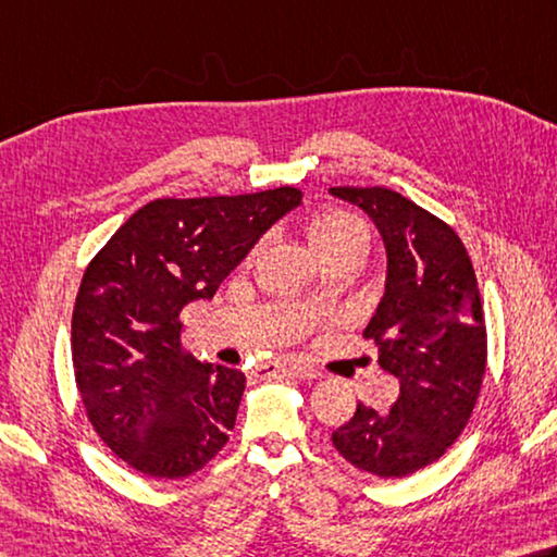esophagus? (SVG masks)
Instances as JSON below:
<instances>
[{
	"label": "esophagus",
	"mask_w": 557,
	"mask_h": 557,
	"mask_svg": "<svg viewBox=\"0 0 557 557\" xmlns=\"http://www.w3.org/2000/svg\"><path fill=\"white\" fill-rule=\"evenodd\" d=\"M295 375V377H299V380H313V377H319V372L313 370V368H309V366H301V362H295V366H262V368H258L256 372H252V375H256L258 380H272V377H277V375Z\"/></svg>",
	"instance_id": "34e87169"
}]
</instances>
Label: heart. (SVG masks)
<instances>
[{
    "label": "heart",
    "instance_id": "heart-1",
    "mask_svg": "<svg viewBox=\"0 0 557 557\" xmlns=\"http://www.w3.org/2000/svg\"><path fill=\"white\" fill-rule=\"evenodd\" d=\"M309 240L313 250L319 252V258L326 260L331 256H336V252L350 248L366 250L368 231L358 216H352L348 211L341 209H331L323 211V214L313 221L309 228Z\"/></svg>",
    "mask_w": 557,
    "mask_h": 557
}]
</instances>
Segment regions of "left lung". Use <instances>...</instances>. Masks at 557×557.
Returning <instances> with one entry per match:
<instances>
[{
	"instance_id": "1",
	"label": "left lung",
	"mask_w": 557,
	"mask_h": 557,
	"mask_svg": "<svg viewBox=\"0 0 557 557\" xmlns=\"http://www.w3.org/2000/svg\"><path fill=\"white\" fill-rule=\"evenodd\" d=\"M377 226L387 277L362 336L377 343V362L399 380L389 411L358 401L333 446L358 470L404 478L453 446L478 401L487 331L472 262L462 240L426 209L384 187H331Z\"/></svg>"
}]
</instances>
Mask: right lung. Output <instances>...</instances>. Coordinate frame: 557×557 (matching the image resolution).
<instances>
[{
  "instance_id": "obj_1",
  "label": "right lung",
  "mask_w": 557,
  "mask_h": 557,
  "mask_svg": "<svg viewBox=\"0 0 557 557\" xmlns=\"http://www.w3.org/2000/svg\"><path fill=\"white\" fill-rule=\"evenodd\" d=\"M299 205L295 187L148 201L87 265L73 311L75 380L95 431L131 468L187 478L226 446L246 375L182 350L180 311L214 297Z\"/></svg>"
}]
</instances>
